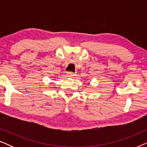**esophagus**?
Listing matches in <instances>:
<instances>
[{"mask_svg":"<svg viewBox=\"0 0 147 147\" xmlns=\"http://www.w3.org/2000/svg\"><path fill=\"white\" fill-rule=\"evenodd\" d=\"M67 75L68 77H69V78H74L76 76V74L73 73V72H68V73L67 74Z\"/></svg>","mask_w":147,"mask_h":147,"instance_id":"esophagus-1","label":"esophagus"}]
</instances>
